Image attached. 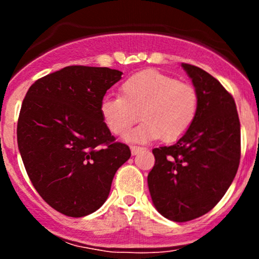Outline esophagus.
<instances>
[{
    "mask_svg": "<svg viewBox=\"0 0 259 259\" xmlns=\"http://www.w3.org/2000/svg\"><path fill=\"white\" fill-rule=\"evenodd\" d=\"M130 150H132L133 156H135V154H138L139 152H141V151L144 150V147H140V146H132V147H130Z\"/></svg>",
    "mask_w": 259,
    "mask_h": 259,
    "instance_id": "esophagus-1",
    "label": "esophagus"
}]
</instances>
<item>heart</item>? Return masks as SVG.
Returning <instances> with one entry per match:
<instances>
[{
  "label": "heart",
  "mask_w": 259,
  "mask_h": 259,
  "mask_svg": "<svg viewBox=\"0 0 259 259\" xmlns=\"http://www.w3.org/2000/svg\"><path fill=\"white\" fill-rule=\"evenodd\" d=\"M197 112L194 86L157 70L132 75L120 85V96H107L101 102L102 119L114 135H127L139 115L144 119L127 138L138 142L180 139L192 126Z\"/></svg>",
  "instance_id": "b5f03b06"
}]
</instances>
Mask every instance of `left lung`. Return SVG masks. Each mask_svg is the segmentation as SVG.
<instances>
[{"label": "left lung", "mask_w": 259, "mask_h": 259, "mask_svg": "<svg viewBox=\"0 0 259 259\" xmlns=\"http://www.w3.org/2000/svg\"><path fill=\"white\" fill-rule=\"evenodd\" d=\"M198 95L192 126L171 146L153 148L147 177L156 209L184 223L209 212L233 183L241 157V133L235 101L210 74L181 63Z\"/></svg>", "instance_id": "left-lung-1"}]
</instances>
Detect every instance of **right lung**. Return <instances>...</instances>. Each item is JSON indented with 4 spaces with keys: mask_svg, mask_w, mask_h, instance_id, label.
<instances>
[{
    "mask_svg": "<svg viewBox=\"0 0 259 259\" xmlns=\"http://www.w3.org/2000/svg\"><path fill=\"white\" fill-rule=\"evenodd\" d=\"M117 69L69 65L37 79L23 100L17 139L38 195L62 214L80 218L105 203L115 171L132 156L101 114Z\"/></svg>",
    "mask_w": 259,
    "mask_h": 259,
    "instance_id": "obj_1",
    "label": "right lung"
}]
</instances>
